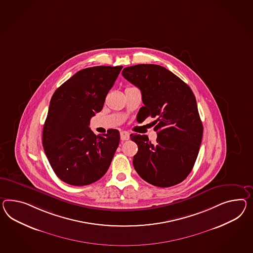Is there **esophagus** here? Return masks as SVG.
<instances>
[{
    "label": "esophagus",
    "mask_w": 253,
    "mask_h": 253,
    "mask_svg": "<svg viewBox=\"0 0 253 253\" xmlns=\"http://www.w3.org/2000/svg\"><path fill=\"white\" fill-rule=\"evenodd\" d=\"M121 140H128L129 139V133L127 131H122L120 133Z\"/></svg>",
    "instance_id": "esophagus-1"
}]
</instances>
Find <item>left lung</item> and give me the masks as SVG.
I'll return each mask as SVG.
<instances>
[{"label":"left lung","mask_w":253,"mask_h":253,"mask_svg":"<svg viewBox=\"0 0 253 253\" xmlns=\"http://www.w3.org/2000/svg\"><path fill=\"white\" fill-rule=\"evenodd\" d=\"M122 75L141 91L144 106L137 120L156 118L155 143L150 142L146 135H130L138 147L133 158L134 168L144 181L158 187L180 183L195 165L203 136L194 92L181 79L160 65L130 66L124 69Z\"/></svg>","instance_id":"obj_1"}]
</instances>
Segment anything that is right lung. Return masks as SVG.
Returning <instances> with one entry per match:
<instances>
[{
	"mask_svg": "<svg viewBox=\"0 0 253 253\" xmlns=\"http://www.w3.org/2000/svg\"><path fill=\"white\" fill-rule=\"evenodd\" d=\"M122 68H86L52 95L42 143L54 172L68 184H91L101 179L110 166L119 145V131L109 129L96 136L89 125L91 117L103 109Z\"/></svg>",
	"mask_w": 253,
	"mask_h": 253,
	"instance_id": "1",
	"label": "right lung"
}]
</instances>
